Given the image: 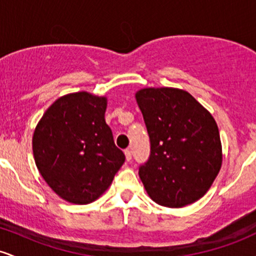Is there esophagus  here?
Wrapping results in <instances>:
<instances>
[{"label":"esophagus","mask_w":256,"mask_h":256,"mask_svg":"<svg viewBox=\"0 0 256 256\" xmlns=\"http://www.w3.org/2000/svg\"><path fill=\"white\" fill-rule=\"evenodd\" d=\"M125 158H126V161H130L132 158V152L130 149H126L125 150Z\"/></svg>","instance_id":"obj_1"}]
</instances>
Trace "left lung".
Here are the masks:
<instances>
[{
    "instance_id": "8db88e82",
    "label": "left lung",
    "mask_w": 256,
    "mask_h": 256,
    "mask_svg": "<svg viewBox=\"0 0 256 256\" xmlns=\"http://www.w3.org/2000/svg\"><path fill=\"white\" fill-rule=\"evenodd\" d=\"M134 98L150 138V158L138 172L146 194L164 207L194 204L210 190L222 168L216 122L178 88H143Z\"/></svg>"
}]
</instances>
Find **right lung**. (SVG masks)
I'll return each instance as SVG.
<instances>
[{
    "mask_svg": "<svg viewBox=\"0 0 256 256\" xmlns=\"http://www.w3.org/2000/svg\"><path fill=\"white\" fill-rule=\"evenodd\" d=\"M108 100L88 91L61 96L34 128L32 150L46 183L64 201L88 204L110 186L125 155L114 144Z\"/></svg>",
    "mask_w": 256,
    "mask_h": 256,
    "instance_id": "add662e5",
    "label": "right lung"
}]
</instances>
